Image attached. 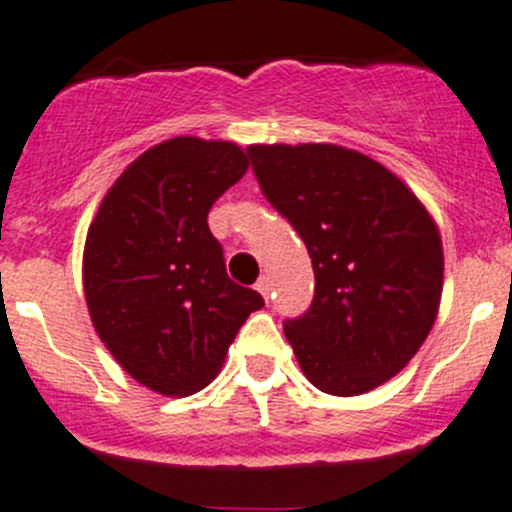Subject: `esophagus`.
Wrapping results in <instances>:
<instances>
[{"label": "esophagus", "mask_w": 512, "mask_h": 512, "mask_svg": "<svg viewBox=\"0 0 512 512\" xmlns=\"http://www.w3.org/2000/svg\"><path fill=\"white\" fill-rule=\"evenodd\" d=\"M255 289L262 294V297H265V302L270 299V280H267V277H262V280L255 285Z\"/></svg>", "instance_id": "34e87169"}]
</instances>
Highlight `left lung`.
Wrapping results in <instances>:
<instances>
[{
	"label": "left lung",
	"instance_id": "left-lung-1",
	"mask_svg": "<svg viewBox=\"0 0 512 512\" xmlns=\"http://www.w3.org/2000/svg\"><path fill=\"white\" fill-rule=\"evenodd\" d=\"M265 198L314 267V302L285 324L319 391L359 396L394 379L426 342L443 292V242L414 190L379 160L334 143L247 148Z\"/></svg>",
	"mask_w": 512,
	"mask_h": 512
}]
</instances>
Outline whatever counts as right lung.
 Masks as SVG:
<instances>
[{
	"label": "right lung",
	"instance_id": "obj_1",
	"mask_svg": "<svg viewBox=\"0 0 512 512\" xmlns=\"http://www.w3.org/2000/svg\"><path fill=\"white\" fill-rule=\"evenodd\" d=\"M250 168L232 141L178 136L141 153L106 190L84 245V294L103 347L163 396L205 389L262 297L235 285L208 227Z\"/></svg>",
	"mask_w": 512,
	"mask_h": 512
}]
</instances>
